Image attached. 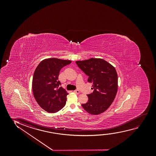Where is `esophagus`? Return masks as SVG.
<instances>
[{"label":"esophagus","instance_id":"esophagus-1","mask_svg":"<svg viewBox=\"0 0 156 156\" xmlns=\"http://www.w3.org/2000/svg\"><path fill=\"white\" fill-rule=\"evenodd\" d=\"M73 92H74V93H76V94H79V93H80L79 90H73Z\"/></svg>","mask_w":156,"mask_h":156}]
</instances>
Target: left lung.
<instances>
[{
  "instance_id": "obj_1",
  "label": "left lung",
  "mask_w": 156,
  "mask_h": 156,
  "mask_svg": "<svg viewBox=\"0 0 156 156\" xmlns=\"http://www.w3.org/2000/svg\"><path fill=\"white\" fill-rule=\"evenodd\" d=\"M88 76L93 93L87 94L88 100L81 105L91 115H99L109 108L115 100L118 90V75L114 66L102 58H91L76 62Z\"/></svg>"
}]
</instances>
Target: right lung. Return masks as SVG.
Instances as JSON below:
<instances>
[{
	"instance_id": "obj_1",
	"label": "right lung",
	"mask_w": 156,
	"mask_h": 156,
	"mask_svg": "<svg viewBox=\"0 0 156 156\" xmlns=\"http://www.w3.org/2000/svg\"><path fill=\"white\" fill-rule=\"evenodd\" d=\"M70 60L50 58L43 60L37 66L32 79V91L39 105L50 113H55L66 103L68 93L58 80L61 69L70 64Z\"/></svg>"
}]
</instances>
